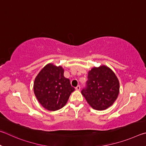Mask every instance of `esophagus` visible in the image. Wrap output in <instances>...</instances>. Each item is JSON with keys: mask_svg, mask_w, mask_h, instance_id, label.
Wrapping results in <instances>:
<instances>
[{"mask_svg": "<svg viewBox=\"0 0 146 146\" xmlns=\"http://www.w3.org/2000/svg\"><path fill=\"white\" fill-rule=\"evenodd\" d=\"M75 88H76V90H80L81 87H80V85H78L77 86H76V87Z\"/></svg>", "mask_w": 146, "mask_h": 146, "instance_id": "obj_1", "label": "esophagus"}]
</instances>
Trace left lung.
<instances>
[{
    "label": "left lung",
    "mask_w": 146,
    "mask_h": 146,
    "mask_svg": "<svg viewBox=\"0 0 146 146\" xmlns=\"http://www.w3.org/2000/svg\"><path fill=\"white\" fill-rule=\"evenodd\" d=\"M119 93V82L110 68L94 67L88 72V80L81 94L94 109L104 110L111 106Z\"/></svg>",
    "instance_id": "left-lung-1"
}]
</instances>
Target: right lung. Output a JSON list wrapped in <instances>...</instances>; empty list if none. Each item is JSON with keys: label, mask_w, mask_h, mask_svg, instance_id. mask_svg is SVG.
I'll use <instances>...</instances> for the list:
<instances>
[{"label": "right lung", "mask_w": 146, "mask_h": 146, "mask_svg": "<svg viewBox=\"0 0 146 146\" xmlns=\"http://www.w3.org/2000/svg\"><path fill=\"white\" fill-rule=\"evenodd\" d=\"M61 66L48 64L40 72L34 83V92L43 107L56 111L65 105L74 88L63 76Z\"/></svg>", "instance_id": "add662e5"}]
</instances>
